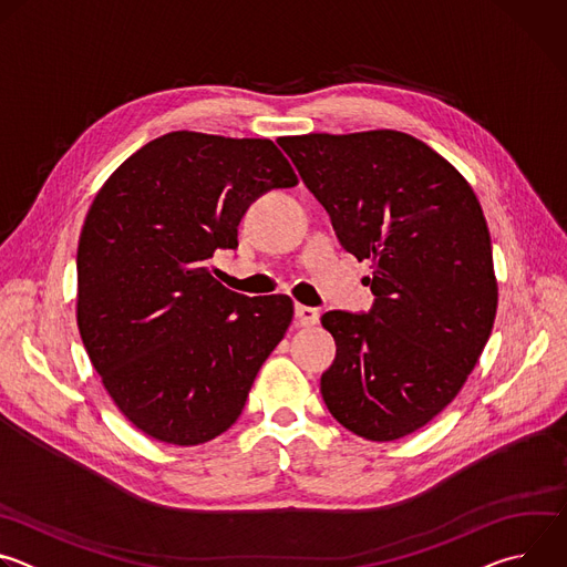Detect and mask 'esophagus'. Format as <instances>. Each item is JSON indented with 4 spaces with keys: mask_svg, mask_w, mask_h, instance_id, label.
Listing matches in <instances>:
<instances>
[{
    "mask_svg": "<svg viewBox=\"0 0 567 567\" xmlns=\"http://www.w3.org/2000/svg\"><path fill=\"white\" fill-rule=\"evenodd\" d=\"M296 318H298L300 326H305V328H311V326H316V322H318V318H320V311H318L316 307L296 305Z\"/></svg>",
    "mask_w": 567,
    "mask_h": 567,
    "instance_id": "1",
    "label": "esophagus"
}]
</instances>
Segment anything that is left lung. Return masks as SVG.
<instances>
[{
  "label": "left lung",
  "mask_w": 567,
  "mask_h": 567,
  "mask_svg": "<svg viewBox=\"0 0 567 567\" xmlns=\"http://www.w3.org/2000/svg\"><path fill=\"white\" fill-rule=\"evenodd\" d=\"M280 145L341 247L372 260L370 311L320 318L337 341L322 399L354 435L399 440L449 406L489 341L498 285L480 202L444 156L403 132Z\"/></svg>",
  "instance_id": "obj_1"
}]
</instances>
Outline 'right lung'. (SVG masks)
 Here are the masks:
<instances>
[{
    "label": "right lung",
    "mask_w": 567,
    "mask_h": 567,
    "mask_svg": "<svg viewBox=\"0 0 567 567\" xmlns=\"http://www.w3.org/2000/svg\"><path fill=\"white\" fill-rule=\"evenodd\" d=\"M298 177L269 138L171 132L99 190L78 241V330L118 411L145 435L204 444L235 424L293 302L219 285L247 208Z\"/></svg>",
    "instance_id": "right-lung-1"
}]
</instances>
